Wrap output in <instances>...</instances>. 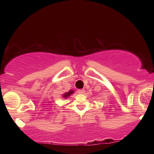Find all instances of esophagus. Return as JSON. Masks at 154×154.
Returning <instances> with one entry per match:
<instances>
[{
  "label": "esophagus",
  "mask_w": 154,
  "mask_h": 154,
  "mask_svg": "<svg viewBox=\"0 0 154 154\" xmlns=\"http://www.w3.org/2000/svg\"><path fill=\"white\" fill-rule=\"evenodd\" d=\"M85 92V90L84 89H81L78 90V93L79 94H83Z\"/></svg>",
  "instance_id": "34e87169"
}]
</instances>
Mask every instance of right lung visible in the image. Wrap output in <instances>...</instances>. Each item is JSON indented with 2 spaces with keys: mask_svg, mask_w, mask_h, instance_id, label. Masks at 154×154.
I'll list each match as a JSON object with an SVG mask.
<instances>
[{
  "mask_svg": "<svg viewBox=\"0 0 154 154\" xmlns=\"http://www.w3.org/2000/svg\"><path fill=\"white\" fill-rule=\"evenodd\" d=\"M73 92H74V91L72 90H70V91H69V92H68L64 93V94L62 95V97H63V98H68V97H69L70 96H71V94H73Z\"/></svg>",
  "mask_w": 154,
  "mask_h": 154,
  "instance_id": "obj_1",
  "label": "right lung"
}]
</instances>
